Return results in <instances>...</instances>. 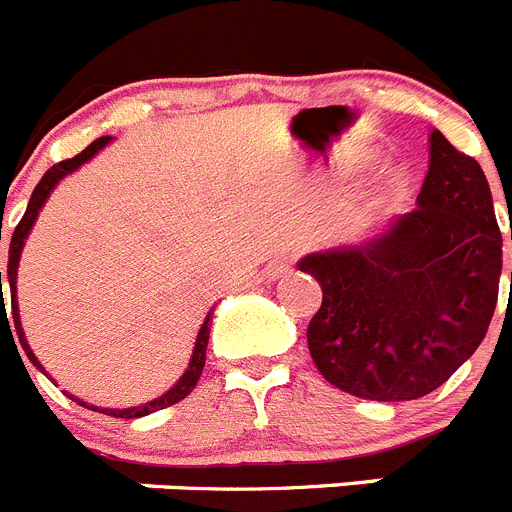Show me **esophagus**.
<instances>
[{
  "instance_id": "esophagus-1",
  "label": "esophagus",
  "mask_w": 512,
  "mask_h": 512,
  "mask_svg": "<svg viewBox=\"0 0 512 512\" xmlns=\"http://www.w3.org/2000/svg\"><path fill=\"white\" fill-rule=\"evenodd\" d=\"M289 264H292V261H287V259H284V261H277V264H271V266H269V279L282 277L284 271L289 269Z\"/></svg>"
}]
</instances>
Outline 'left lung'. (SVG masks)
I'll list each match as a JSON object with an SVG mask.
<instances>
[{"label": "left lung", "mask_w": 512, "mask_h": 512, "mask_svg": "<svg viewBox=\"0 0 512 512\" xmlns=\"http://www.w3.org/2000/svg\"><path fill=\"white\" fill-rule=\"evenodd\" d=\"M297 266L323 287L307 346L333 387L377 402L428 395L477 351L497 305L503 235L485 171L433 130L418 207Z\"/></svg>", "instance_id": "left-lung-1"}]
</instances>
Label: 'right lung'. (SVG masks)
<instances>
[{
    "label": "right lung",
    "mask_w": 512,
    "mask_h": 512,
    "mask_svg": "<svg viewBox=\"0 0 512 512\" xmlns=\"http://www.w3.org/2000/svg\"><path fill=\"white\" fill-rule=\"evenodd\" d=\"M110 135H102V138H97L94 143H89L87 148L81 153H76L74 158H66V161H58V164H53L51 169L45 171L43 179L38 182V187L33 189V197H30V202H27V210L25 215H22V220L17 223L15 233H12V241H9V261H7V282H9V295H12V318H15V328H17V338H20L22 348H25L27 359L33 361V366H38L40 372H43V366H40V361L35 359L33 348H30V343H27L25 338V330H22V323H20V307H17V266H20V253H22V246H25V238L30 235V228L35 225V217H38L40 207L45 205V200H48V194L56 189V184L61 182L63 176L71 174V171L79 169L81 164H87L89 158L97 156L99 151H102L107 143H110ZM2 241V235H0ZM0 297L4 300L2 295V271H0ZM4 307V305H2ZM210 318L212 312H207L205 323H202L200 333H197V343H194V351H192V359H189V366L187 372L182 374V379L171 387L166 395L156 397V400L146 402V405H138V408H125V410H112V408H94V405H87L84 400H79V397H71V400L76 402V405H81V408H89V410H99V413L104 415H112V418H143V415H151L156 413V410H164L169 408V405H176L179 400H184V397L189 395V392L197 387V382H200V374L202 369H205V351H207V341H210Z\"/></svg>",
    "instance_id": "right-lung-1"
}]
</instances>
